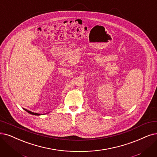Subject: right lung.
I'll list each match as a JSON object with an SVG mask.
<instances>
[{
	"instance_id": "add662e5",
	"label": "right lung",
	"mask_w": 157,
	"mask_h": 157,
	"mask_svg": "<svg viewBox=\"0 0 157 157\" xmlns=\"http://www.w3.org/2000/svg\"><path fill=\"white\" fill-rule=\"evenodd\" d=\"M24 110L26 111H27L28 113H29L31 114V115H40V114L36 113H33V112H31V111H28V109H24Z\"/></svg>"
}]
</instances>
